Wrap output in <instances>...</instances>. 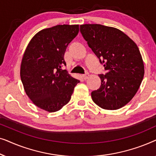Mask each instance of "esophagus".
I'll use <instances>...</instances> for the list:
<instances>
[{
	"instance_id": "esophagus-1",
	"label": "esophagus",
	"mask_w": 156,
	"mask_h": 156,
	"mask_svg": "<svg viewBox=\"0 0 156 156\" xmlns=\"http://www.w3.org/2000/svg\"><path fill=\"white\" fill-rule=\"evenodd\" d=\"M89 76V73H86L85 74H82V77L84 79V80H87Z\"/></svg>"
}]
</instances>
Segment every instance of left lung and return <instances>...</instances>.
Listing matches in <instances>:
<instances>
[{
  "label": "left lung",
  "instance_id": "obj_1",
  "mask_svg": "<svg viewBox=\"0 0 156 156\" xmlns=\"http://www.w3.org/2000/svg\"><path fill=\"white\" fill-rule=\"evenodd\" d=\"M80 31L106 70L99 74L101 86L91 92L94 103L116 110L137 92L144 76V64L137 44L120 30L99 24L80 25Z\"/></svg>",
  "mask_w": 156,
  "mask_h": 156
}]
</instances>
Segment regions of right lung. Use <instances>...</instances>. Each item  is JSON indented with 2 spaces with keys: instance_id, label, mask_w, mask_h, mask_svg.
<instances>
[{
  "instance_id": "1",
  "label": "right lung",
  "mask_w": 156,
  "mask_h": 156,
  "mask_svg": "<svg viewBox=\"0 0 156 156\" xmlns=\"http://www.w3.org/2000/svg\"><path fill=\"white\" fill-rule=\"evenodd\" d=\"M79 25H58L43 29L33 36L23 54L20 78L26 93L37 107L48 112L60 110L71 99L80 80L62 66L64 55L77 35Z\"/></svg>"
}]
</instances>
